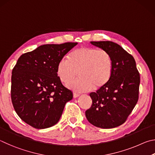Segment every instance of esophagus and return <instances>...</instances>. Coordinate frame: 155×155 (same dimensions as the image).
Listing matches in <instances>:
<instances>
[{
	"label": "esophagus",
	"instance_id": "esophagus-1",
	"mask_svg": "<svg viewBox=\"0 0 155 155\" xmlns=\"http://www.w3.org/2000/svg\"><path fill=\"white\" fill-rule=\"evenodd\" d=\"M78 97H80V94H79L73 93V98H78Z\"/></svg>",
	"mask_w": 155,
	"mask_h": 155
}]
</instances>
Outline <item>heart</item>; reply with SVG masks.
<instances>
[{
	"label": "heart",
	"mask_w": 155,
	"mask_h": 155,
	"mask_svg": "<svg viewBox=\"0 0 155 155\" xmlns=\"http://www.w3.org/2000/svg\"><path fill=\"white\" fill-rule=\"evenodd\" d=\"M113 61L107 51L91 47L75 49L68 58H62L57 64L60 81L67 84L78 72L79 79L70 83L68 88L75 92L85 93L98 90L109 82L112 76Z\"/></svg>",
	"instance_id": "b5f03b06"
}]
</instances>
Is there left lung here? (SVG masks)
Here are the masks:
<instances>
[{
  "mask_svg": "<svg viewBox=\"0 0 155 155\" xmlns=\"http://www.w3.org/2000/svg\"><path fill=\"white\" fill-rule=\"evenodd\" d=\"M91 43L110 54L113 69L107 84L90 93L93 104L86 111V117L97 127L114 128L126 121L137 104L140 73L134 57L117 43L109 41Z\"/></svg>",
  "mask_w": 155,
  "mask_h": 155,
  "instance_id": "left-lung-1",
  "label": "left lung"
}]
</instances>
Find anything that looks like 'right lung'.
Wrapping results in <instances>:
<instances>
[{
  "label": "right lung",
  "instance_id": "obj_1",
  "mask_svg": "<svg viewBox=\"0 0 155 155\" xmlns=\"http://www.w3.org/2000/svg\"><path fill=\"white\" fill-rule=\"evenodd\" d=\"M78 43L45 44L23 54L12 70L11 97L21 120L35 129L54 126L59 121L73 93L57 75L58 62Z\"/></svg>",
  "mask_w": 155,
  "mask_h": 155
}]
</instances>
